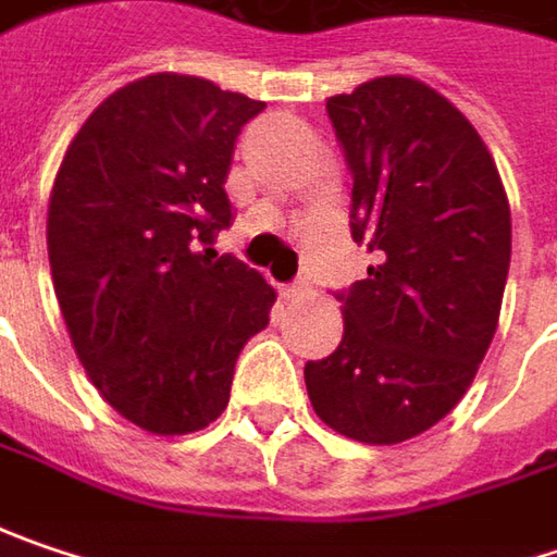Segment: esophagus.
<instances>
[{
    "mask_svg": "<svg viewBox=\"0 0 557 557\" xmlns=\"http://www.w3.org/2000/svg\"><path fill=\"white\" fill-rule=\"evenodd\" d=\"M304 294H307V285H304V282H294V285H285V288H282V297H285V300H297V297H304Z\"/></svg>",
    "mask_w": 557,
    "mask_h": 557,
    "instance_id": "esophagus-1",
    "label": "esophagus"
}]
</instances>
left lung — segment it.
<instances>
[{
  "label": "left lung",
  "instance_id": "8db88e82",
  "mask_svg": "<svg viewBox=\"0 0 557 557\" xmlns=\"http://www.w3.org/2000/svg\"><path fill=\"white\" fill-rule=\"evenodd\" d=\"M345 150L350 235L379 263L338 294L342 345L307 360L325 426L395 445L435 426L486 357L511 265V207L483 137L413 77L325 102Z\"/></svg>",
  "mask_w": 557,
  "mask_h": 557
}]
</instances>
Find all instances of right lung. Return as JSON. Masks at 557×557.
I'll return each instance as SVG.
<instances>
[{"label":"right lung","instance_id":"1","mask_svg":"<svg viewBox=\"0 0 557 557\" xmlns=\"http://www.w3.org/2000/svg\"><path fill=\"white\" fill-rule=\"evenodd\" d=\"M263 109L203 77H140L94 109L52 184L46 244L71 345L99 395L156 435L209 426L269 325L272 285L212 247L235 222L237 134Z\"/></svg>","mask_w":557,"mask_h":557}]
</instances>
